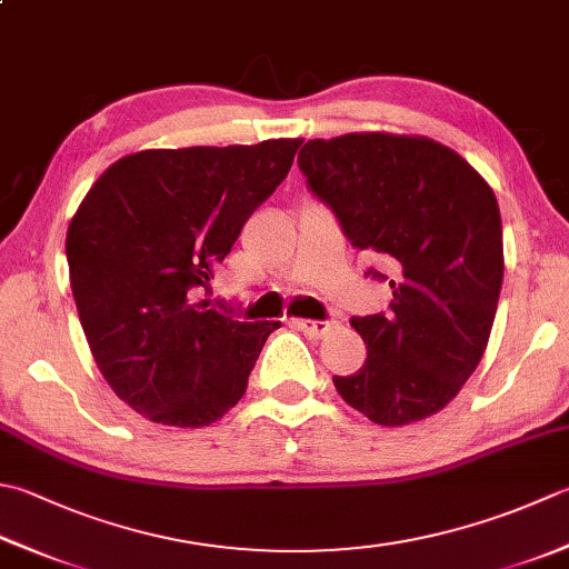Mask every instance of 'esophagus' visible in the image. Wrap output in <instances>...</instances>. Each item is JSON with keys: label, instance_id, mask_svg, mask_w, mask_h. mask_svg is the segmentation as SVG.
I'll return each instance as SVG.
<instances>
[{"label": "esophagus", "instance_id": "34e87169", "mask_svg": "<svg viewBox=\"0 0 569 569\" xmlns=\"http://www.w3.org/2000/svg\"><path fill=\"white\" fill-rule=\"evenodd\" d=\"M293 326L303 332V336L320 340L330 336V332L338 328V322L336 320H293Z\"/></svg>", "mask_w": 569, "mask_h": 569}]
</instances>
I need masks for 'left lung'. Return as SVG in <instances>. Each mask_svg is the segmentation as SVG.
<instances>
[{
    "label": "left lung",
    "instance_id": "obj_1",
    "mask_svg": "<svg viewBox=\"0 0 569 569\" xmlns=\"http://www.w3.org/2000/svg\"><path fill=\"white\" fill-rule=\"evenodd\" d=\"M298 164L352 247L382 256L395 273L389 313L350 320L367 360L355 375L332 377L336 389L382 427L437 415L491 338L503 283L493 189L459 152L421 136L308 140Z\"/></svg>",
    "mask_w": 569,
    "mask_h": 569
}]
</instances>
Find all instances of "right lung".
Here are the masks:
<instances>
[{"instance_id":"right-lung-1","label":"right lung","mask_w":569,"mask_h":569,"mask_svg":"<svg viewBox=\"0 0 569 569\" xmlns=\"http://www.w3.org/2000/svg\"><path fill=\"white\" fill-rule=\"evenodd\" d=\"M300 142L132 152L76 209L66 259L86 340L110 389L154 425L219 421L281 328L221 316L199 293Z\"/></svg>"}]
</instances>
